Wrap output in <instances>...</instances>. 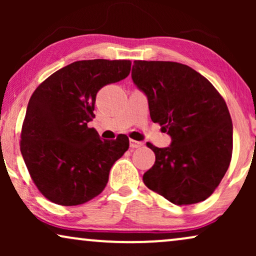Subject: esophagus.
Returning a JSON list of instances; mask_svg holds the SVG:
<instances>
[{"mask_svg": "<svg viewBox=\"0 0 256 256\" xmlns=\"http://www.w3.org/2000/svg\"><path fill=\"white\" fill-rule=\"evenodd\" d=\"M129 144H130V148L135 149V148H140V146H142L143 143L138 142V141H135V140H130V143H129Z\"/></svg>", "mask_w": 256, "mask_h": 256, "instance_id": "34e87169", "label": "esophagus"}]
</instances>
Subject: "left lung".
Listing matches in <instances>:
<instances>
[{
	"label": "left lung",
	"mask_w": 256,
	"mask_h": 256,
	"mask_svg": "<svg viewBox=\"0 0 256 256\" xmlns=\"http://www.w3.org/2000/svg\"><path fill=\"white\" fill-rule=\"evenodd\" d=\"M132 79L148 99L150 118L171 138L155 152L143 182L176 205L205 200L228 169L233 124L225 100L214 86L188 65L135 60Z\"/></svg>",
	"instance_id": "left-lung-1"
}]
</instances>
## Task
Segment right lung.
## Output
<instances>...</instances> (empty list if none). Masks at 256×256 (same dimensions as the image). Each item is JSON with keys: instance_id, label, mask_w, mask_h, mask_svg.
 <instances>
[{"instance_id": "add662e5", "label": "right lung", "mask_w": 256, "mask_h": 256, "mask_svg": "<svg viewBox=\"0 0 256 256\" xmlns=\"http://www.w3.org/2000/svg\"><path fill=\"white\" fill-rule=\"evenodd\" d=\"M130 60H79L37 87L26 107L20 152L38 190L48 200L74 206L106 188L110 168L129 138L101 140L87 124L96 118V93L130 73Z\"/></svg>"}]
</instances>
